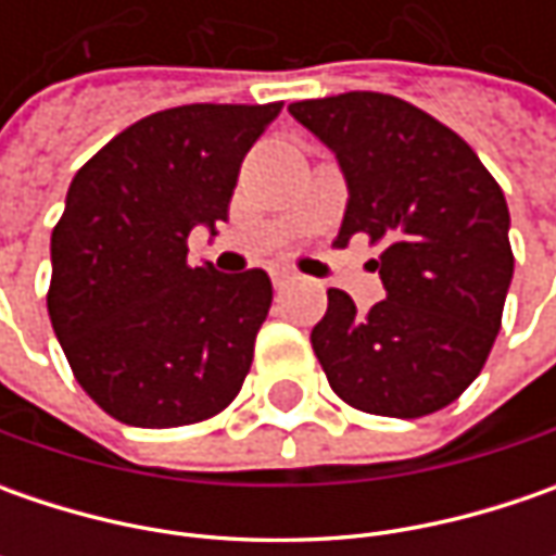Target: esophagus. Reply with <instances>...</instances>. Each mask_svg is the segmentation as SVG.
I'll return each mask as SVG.
<instances>
[{
	"label": "esophagus",
	"instance_id": "34e87169",
	"mask_svg": "<svg viewBox=\"0 0 556 556\" xmlns=\"http://www.w3.org/2000/svg\"><path fill=\"white\" fill-rule=\"evenodd\" d=\"M293 281H296V275H293V271H288V268H278V271H271V285H275V290H288Z\"/></svg>",
	"mask_w": 556,
	"mask_h": 556
}]
</instances>
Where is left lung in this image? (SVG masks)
Listing matches in <instances>:
<instances>
[{"mask_svg":"<svg viewBox=\"0 0 556 556\" xmlns=\"http://www.w3.org/2000/svg\"><path fill=\"white\" fill-rule=\"evenodd\" d=\"M328 144L346 179L337 244L365 231L387 300L355 309L328 290L312 350L331 390L358 412L424 417L455 402L482 371L510 278V213L473 148L383 92H343L288 108Z\"/></svg>","mask_w":556,"mask_h":556,"instance_id":"8db88e82","label":"left lung"}]
</instances>
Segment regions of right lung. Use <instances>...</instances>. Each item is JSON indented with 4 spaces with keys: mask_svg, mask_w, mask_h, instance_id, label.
Listing matches in <instances>:
<instances>
[{
    "mask_svg": "<svg viewBox=\"0 0 556 556\" xmlns=\"http://www.w3.org/2000/svg\"><path fill=\"white\" fill-rule=\"evenodd\" d=\"M278 114L281 101L157 111L67 188L49 318L79 387L123 424H198L241 390L271 281L191 266L188 235L228 219L247 151Z\"/></svg>",
    "mask_w": 556,
    "mask_h": 556,
    "instance_id": "obj_1",
    "label": "right lung"
}]
</instances>
